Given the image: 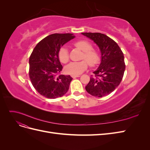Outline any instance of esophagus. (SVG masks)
<instances>
[{"instance_id": "1", "label": "esophagus", "mask_w": 150, "mask_h": 150, "mask_svg": "<svg viewBox=\"0 0 150 150\" xmlns=\"http://www.w3.org/2000/svg\"><path fill=\"white\" fill-rule=\"evenodd\" d=\"M71 76L72 78H78V77L80 76V75H72Z\"/></svg>"}]
</instances>
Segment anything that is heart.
Listing matches in <instances>:
<instances>
[{"mask_svg": "<svg viewBox=\"0 0 150 150\" xmlns=\"http://www.w3.org/2000/svg\"><path fill=\"white\" fill-rule=\"evenodd\" d=\"M74 46L84 52L83 59L87 61L91 66H94L99 62V54L97 51L92 49V45L89 42L85 40H78L74 42ZM58 57L62 63H67L69 61V52L66 47L63 46L59 50ZM86 62L83 60L79 62H71L65 67V72L72 75L80 74L87 69L88 63Z\"/></svg>", "mask_w": 150, "mask_h": 150, "instance_id": "1", "label": "heart"}]
</instances>
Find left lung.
<instances>
[{"mask_svg": "<svg viewBox=\"0 0 150 150\" xmlns=\"http://www.w3.org/2000/svg\"><path fill=\"white\" fill-rule=\"evenodd\" d=\"M93 40L101 52V62L86 86L88 93L102 98L110 94L120 84L125 70L124 55L112 39L98 33H81Z\"/></svg>", "mask_w": 150, "mask_h": 150, "instance_id": "obj_1", "label": "left lung"}]
</instances>
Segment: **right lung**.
Here are the masks:
<instances>
[{"mask_svg": "<svg viewBox=\"0 0 150 150\" xmlns=\"http://www.w3.org/2000/svg\"><path fill=\"white\" fill-rule=\"evenodd\" d=\"M73 34H53L36 45L29 58V78L35 90L42 96L55 99L64 95L72 78L57 74L62 71L59 50L74 39Z\"/></svg>", "mask_w": 150, "mask_h": 150, "instance_id": "add662e5", "label": "right lung"}]
</instances>
